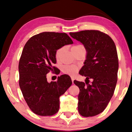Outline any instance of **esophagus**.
Segmentation results:
<instances>
[{"label": "esophagus", "mask_w": 132, "mask_h": 132, "mask_svg": "<svg viewBox=\"0 0 132 132\" xmlns=\"http://www.w3.org/2000/svg\"><path fill=\"white\" fill-rule=\"evenodd\" d=\"M71 79H72V83H73V81H74V80H75V79H74V78H73V77H71Z\"/></svg>", "instance_id": "obj_1"}]
</instances>
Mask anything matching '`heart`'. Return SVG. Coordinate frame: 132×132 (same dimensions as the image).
I'll use <instances>...</instances> for the list:
<instances>
[{"label":"heart","instance_id":"heart-1","mask_svg":"<svg viewBox=\"0 0 132 132\" xmlns=\"http://www.w3.org/2000/svg\"><path fill=\"white\" fill-rule=\"evenodd\" d=\"M64 47H61V48H59L56 52V58L57 60H59V59L60 57V56L61 54L62 53V52L64 50ZM79 48H85V47L82 44H78L76 46H74L72 47V52L75 51L78 49ZM63 72L64 73L69 75H73L76 73V71L78 70V68L75 66L73 65H66L63 68Z\"/></svg>","mask_w":132,"mask_h":132}]
</instances>
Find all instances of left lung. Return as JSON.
Listing matches in <instances>:
<instances>
[{"mask_svg":"<svg viewBox=\"0 0 132 132\" xmlns=\"http://www.w3.org/2000/svg\"><path fill=\"white\" fill-rule=\"evenodd\" d=\"M73 38L84 44L87 52L79 73L85 83L74 80L79 88L78 111L84 117L103 112L113 97L117 82L119 60L115 43L109 35L98 30L70 32ZM93 82L89 84V79Z\"/></svg>","mask_w":132,"mask_h":132,"instance_id":"left-lung-1","label":"left lung"}]
</instances>
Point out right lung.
<instances>
[{
	"label": "right lung",
	"mask_w": 132,
	"mask_h": 132,
	"mask_svg": "<svg viewBox=\"0 0 132 132\" xmlns=\"http://www.w3.org/2000/svg\"><path fill=\"white\" fill-rule=\"evenodd\" d=\"M73 44L66 33L43 32L35 35L23 47L19 62V85L27 105L33 113L53 116L59 109V97L71 86L69 76L47 82L46 75L56 71V52L64 45Z\"/></svg>",
	"instance_id": "right-lung-1"
}]
</instances>
